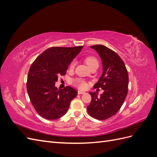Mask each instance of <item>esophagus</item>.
I'll return each instance as SVG.
<instances>
[{
	"instance_id": "esophagus-1",
	"label": "esophagus",
	"mask_w": 157,
	"mask_h": 157,
	"mask_svg": "<svg viewBox=\"0 0 157 157\" xmlns=\"http://www.w3.org/2000/svg\"><path fill=\"white\" fill-rule=\"evenodd\" d=\"M85 93H86V92L82 91V90H78V94H85Z\"/></svg>"
}]
</instances>
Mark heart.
Returning a JSON list of instances; mask_svg holds the SVG:
<instances>
[{
    "label": "heart",
    "mask_w": 157,
    "mask_h": 157,
    "mask_svg": "<svg viewBox=\"0 0 157 157\" xmlns=\"http://www.w3.org/2000/svg\"><path fill=\"white\" fill-rule=\"evenodd\" d=\"M85 62H86V63L87 64L89 68L91 67L92 66H93L95 64H98V61L97 60V59L92 56H90V57L86 58V59H85ZM75 61H73V62L71 63L70 65V69H73L75 67ZM73 84L75 85V86H77L79 88H81V89L86 88L87 86V84L86 82H84L83 80H79V79L73 80Z\"/></svg>",
    "instance_id": "b5f03b06"
}]
</instances>
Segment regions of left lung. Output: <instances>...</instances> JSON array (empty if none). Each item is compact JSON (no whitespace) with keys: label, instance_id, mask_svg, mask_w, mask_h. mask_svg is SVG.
I'll return each mask as SVG.
<instances>
[{"label":"left lung","instance_id":"obj_1","mask_svg":"<svg viewBox=\"0 0 157 157\" xmlns=\"http://www.w3.org/2000/svg\"><path fill=\"white\" fill-rule=\"evenodd\" d=\"M102 61L103 73L94 88H101L100 96L96 92H89L92 100L87 107L90 116L105 120L119 111L128 94V74L124 61L116 52L103 45H94Z\"/></svg>","mask_w":157,"mask_h":157}]
</instances>
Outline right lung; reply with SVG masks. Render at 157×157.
Here are the masks:
<instances>
[{
  "label": "right lung",
  "instance_id": "add662e5",
  "mask_svg": "<svg viewBox=\"0 0 157 157\" xmlns=\"http://www.w3.org/2000/svg\"><path fill=\"white\" fill-rule=\"evenodd\" d=\"M83 48L52 47L46 50L31 65L27 90L32 105L37 113L46 119L55 120L67 113L77 91L70 86L58 89L55 83L60 75H65L71 61Z\"/></svg>",
  "mask_w": 157,
  "mask_h": 157
}]
</instances>
